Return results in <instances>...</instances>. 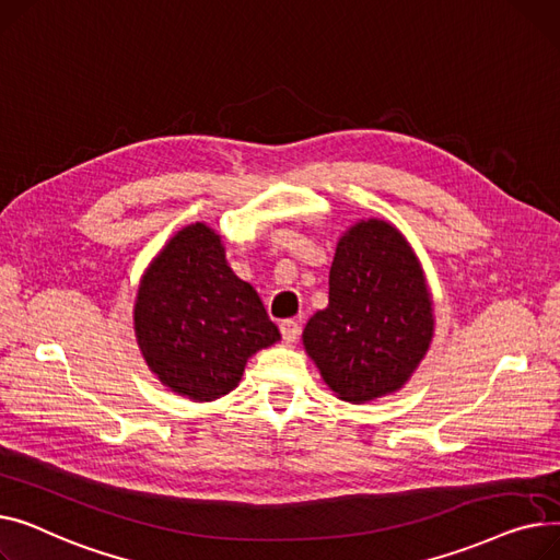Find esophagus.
<instances>
[{
	"mask_svg": "<svg viewBox=\"0 0 560 560\" xmlns=\"http://www.w3.org/2000/svg\"><path fill=\"white\" fill-rule=\"evenodd\" d=\"M280 335H282V339H284L287 343L299 341V337H301V325L295 323L293 318H287V320L280 323Z\"/></svg>",
	"mask_w": 560,
	"mask_h": 560,
	"instance_id": "esophagus-1",
	"label": "esophagus"
}]
</instances>
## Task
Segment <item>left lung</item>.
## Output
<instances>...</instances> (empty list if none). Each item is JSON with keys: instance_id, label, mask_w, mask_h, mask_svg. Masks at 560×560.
<instances>
[{"instance_id": "1", "label": "left lung", "mask_w": 560, "mask_h": 560, "mask_svg": "<svg viewBox=\"0 0 560 560\" xmlns=\"http://www.w3.org/2000/svg\"><path fill=\"white\" fill-rule=\"evenodd\" d=\"M434 332L420 261L386 221H361L337 244L330 303L303 332L310 357L337 396L369 402L398 390Z\"/></svg>"}]
</instances>
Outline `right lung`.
Segmentation results:
<instances>
[{
	"mask_svg": "<svg viewBox=\"0 0 560 560\" xmlns=\"http://www.w3.org/2000/svg\"><path fill=\"white\" fill-rule=\"evenodd\" d=\"M136 335L160 382L199 402L233 390L246 359L280 339L259 295L225 265L221 237L203 223L183 228L144 273Z\"/></svg>",
	"mask_w": 560,
	"mask_h": 560,
	"instance_id": "obj_1",
	"label": "right lung"
}]
</instances>
